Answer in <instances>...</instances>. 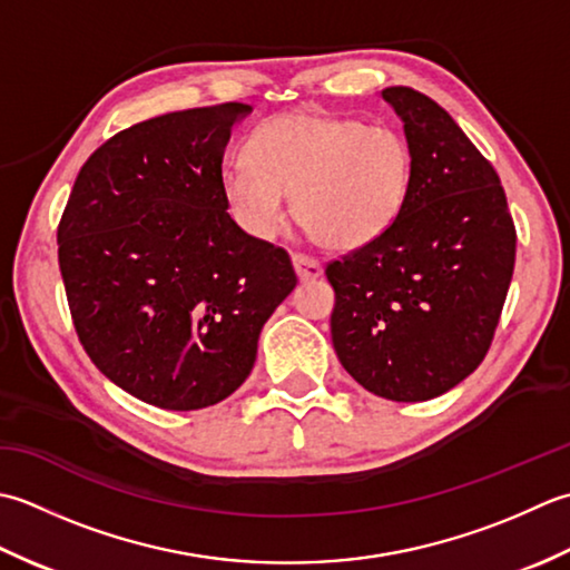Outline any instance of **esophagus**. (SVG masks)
Listing matches in <instances>:
<instances>
[{
	"mask_svg": "<svg viewBox=\"0 0 570 570\" xmlns=\"http://www.w3.org/2000/svg\"><path fill=\"white\" fill-rule=\"evenodd\" d=\"M293 265H295V273H297V277L302 283H307V281H317V277L322 275V265H320V261H315V258H307V255H299V253H295L293 255Z\"/></svg>",
	"mask_w": 570,
	"mask_h": 570,
	"instance_id": "obj_1",
	"label": "esophagus"
}]
</instances>
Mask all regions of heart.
<instances>
[{
    "instance_id": "heart-1",
    "label": "heart",
    "mask_w": 570,
    "mask_h": 570,
    "mask_svg": "<svg viewBox=\"0 0 570 570\" xmlns=\"http://www.w3.org/2000/svg\"><path fill=\"white\" fill-rule=\"evenodd\" d=\"M250 165L220 171L230 218L253 238H273L293 196L299 224L332 250L376 243L401 218L413 189V149L393 127L356 118L287 112L248 139Z\"/></svg>"
}]
</instances>
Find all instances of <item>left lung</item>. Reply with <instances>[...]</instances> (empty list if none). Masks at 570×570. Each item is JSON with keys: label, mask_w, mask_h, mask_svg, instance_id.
<instances>
[{"label": "left lung", "mask_w": 570, "mask_h": 570, "mask_svg": "<svg viewBox=\"0 0 570 570\" xmlns=\"http://www.w3.org/2000/svg\"><path fill=\"white\" fill-rule=\"evenodd\" d=\"M411 142V199L386 236L327 265L332 344L381 399L443 396L480 366L514 273L517 230L494 167L450 112L381 90Z\"/></svg>", "instance_id": "left-lung-1"}]
</instances>
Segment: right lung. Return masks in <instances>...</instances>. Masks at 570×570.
Here are the masks:
<instances>
[{"instance_id": "1", "label": "right lung", "mask_w": 570, "mask_h": 570, "mask_svg": "<svg viewBox=\"0 0 570 570\" xmlns=\"http://www.w3.org/2000/svg\"><path fill=\"white\" fill-rule=\"evenodd\" d=\"M243 102L167 112L80 167L58 224L78 340L100 374L165 411H199L248 379L293 293L289 255L226 212L220 165Z\"/></svg>"}]
</instances>
